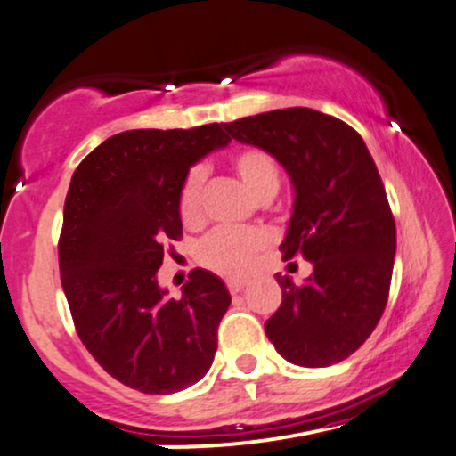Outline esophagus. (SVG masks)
Returning a JSON list of instances; mask_svg holds the SVG:
<instances>
[{"label": "esophagus", "instance_id": "obj_1", "mask_svg": "<svg viewBox=\"0 0 456 456\" xmlns=\"http://www.w3.org/2000/svg\"><path fill=\"white\" fill-rule=\"evenodd\" d=\"M244 287H246L244 281H227V289H229V293H232V295L242 293Z\"/></svg>", "mask_w": 456, "mask_h": 456}]
</instances>
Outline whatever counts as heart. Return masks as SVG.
I'll return each instance as SVG.
<instances>
[{
	"instance_id": "1",
	"label": "heart",
	"mask_w": 456,
	"mask_h": 456,
	"mask_svg": "<svg viewBox=\"0 0 456 456\" xmlns=\"http://www.w3.org/2000/svg\"><path fill=\"white\" fill-rule=\"evenodd\" d=\"M233 172L242 180V184L250 191L259 201H270L278 193L281 186V169H278L276 159L263 148L246 146L235 151L232 159ZM206 169L201 166L191 167L184 174L183 184L178 191V214L184 224L195 227L204 218V208H201V195H204ZM270 246V233L263 229H242V232H232V229H216L206 235L197 246V261L208 270L221 273L227 278H240L255 265L261 252Z\"/></svg>"
}]
</instances>
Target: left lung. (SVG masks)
Instances as JSON below:
<instances>
[{
  "instance_id": "1",
  "label": "left lung",
  "mask_w": 456,
  "mask_h": 456,
  "mask_svg": "<svg viewBox=\"0 0 456 456\" xmlns=\"http://www.w3.org/2000/svg\"><path fill=\"white\" fill-rule=\"evenodd\" d=\"M229 138L263 148L295 186L284 261H312L308 282L276 273L282 304L265 333L284 359L327 367L348 359L387 308L395 218L385 184L350 125L310 108H287L224 123Z\"/></svg>"
}]
</instances>
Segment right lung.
Here are the masks:
<instances>
[{"label": "right lung", "mask_w": 456, "mask_h": 456, "mask_svg": "<svg viewBox=\"0 0 456 456\" xmlns=\"http://www.w3.org/2000/svg\"><path fill=\"white\" fill-rule=\"evenodd\" d=\"M223 125L134 129L89 152L63 208L59 272L78 338L125 387L167 395L210 370L232 297L221 278L193 270L167 299L157 270L183 238L178 191L193 163L227 146Z\"/></svg>", "instance_id": "obj_1"}]
</instances>
